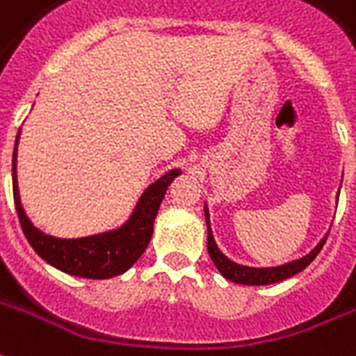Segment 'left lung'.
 I'll use <instances>...</instances> for the list:
<instances>
[{
    "label": "left lung",
    "mask_w": 356,
    "mask_h": 356,
    "mask_svg": "<svg viewBox=\"0 0 356 356\" xmlns=\"http://www.w3.org/2000/svg\"><path fill=\"white\" fill-rule=\"evenodd\" d=\"M339 196V192H338ZM205 211V225H207V251H209V257H211L213 264L217 266V270L220 272V275L232 283H239V285H272V283H279L283 279H289L292 275H296L302 270H305V266H309L315 260V257L318 254V251L323 249V245L326 241V232L323 239L318 241L312 251L300 257L296 260H291V262H285V264L279 266H266V268H254V266H245L234 262L232 259H228L225 252L218 249L217 241L213 238L211 232V220H209V209L207 205L204 207Z\"/></svg>",
    "instance_id": "8db88e82"
}]
</instances>
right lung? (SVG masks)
Segmentation results:
<instances>
[{
  "label": "right lung",
  "mask_w": 356,
  "mask_h": 356,
  "mask_svg": "<svg viewBox=\"0 0 356 356\" xmlns=\"http://www.w3.org/2000/svg\"><path fill=\"white\" fill-rule=\"evenodd\" d=\"M18 139H20V130L17 134L15 152H13V196H15L18 220L22 226L24 236L30 241L33 251L56 270L75 277L111 279L128 272L151 241L160 204L171 181L181 175V170L173 168L165 171L162 177H158L154 183L147 186L139 196L136 207L131 209L130 217L117 228L83 236V238H56L39 230L24 211L17 179Z\"/></svg>",
  "instance_id": "1"
}]
</instances>
